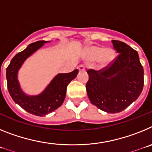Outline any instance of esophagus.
Listing matches in <instances>:
<instances>
[{
    "label": "esophagus",
    "instance_id": "34e87169",
    "mask_svg": "<svg viewBox=\"0 0 152 152\" xmlns=\"http://www.w3.org/2000/svg\"><path fill=\"white\" fill-rule=\"evenodd\" d=\"M77 69L79 71H84L85 70V66H84V64H80L78 67H77Z\"/></svg>",
    "mask_w": 152,
    "mask_h": 152
}]
</instances>
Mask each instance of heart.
<instances>
[{
    "mask_svg": "<svg viewBox=\"0 0 152 152\" xmlns=\"http://www.w3.org/2000/svg\"><path fill=\"white\" fill-rule=\"evenodd\" d=\"M115 57V52L112 49H104V48L99 46L89 47L86 50V58L89 61H96L102 67L109 65L113 61Z\"/></svg>",
    "mask_w": 152,
    "mask_h": 152,
    "instance_id": "b5f03b06",
    "label": "heart"
}]
</instances>
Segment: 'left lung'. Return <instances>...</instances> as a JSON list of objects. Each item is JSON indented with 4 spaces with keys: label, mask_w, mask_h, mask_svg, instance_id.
Masks as SVG:
<instances>
[{
    "label": "left lung",
    "mask_w": 152,
    "mask_h": 152,
    "mask_svg": "<svg viewBox=\"0 0 152 152\" xmlns=\"http://www.w3.org/2000/svg\"><path fill=\"white\" fill-rule=\"evenodd\" d=\"M118 56L110 64L87 71L86 90L91 103L101 110L116 113L139 96L144 85V70L138 52L125 42L112 40Z\"/></svg>",
    "instance_id": "1"
}]
</instances>
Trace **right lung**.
Wrapping results in <instances>:
<instances>
[{"label": "right lung", "instance_id": "obj_1", "mask_svg": "<svg viewBox=\"0 0 152 152\" xmlns=\"http://www.w3.org/2000/svg\"><path fill=\"white\" fill-rule=\"evenodd\" d=\"M45 42H47L41 40L29 44L26 49L17 53L12 58L6 72L8 91L13 101L26 112L39 116H45L61 106L66 95L67 86L78 73V70L75 69L70 73L58 74L39 95L28 96L25 94L21 91L17 80L18 70L26 58L30 56Z\"/></svg>", "mask_w": 152, "mask_h": 152}]
</instances>
